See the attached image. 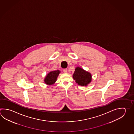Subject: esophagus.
Segmentation results:
<instances>
[{
    "label": "esophagus",
    "mask_w": 134,
    "mask_h": 134,
    "mask_svg": "<svg viewBox=\"0 0 134 134\" xmlns=\"http://www.w3.org/2000/svg\"><path fill=\"white\" fill-rule=\"evenodd\" d=\"M63 72H64V73H67V69H63Z\"/></svg>",
    "instance_id": "obj_1"
}]
</instances>
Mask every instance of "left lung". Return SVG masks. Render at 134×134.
I'll use <instances>...</instances> for the list:
<instances>
[{
    "label": "left lung",
    "instance_id": "left-lung-1",
    "mask_svg": "<svg viewBox=\"0 0 134 134\" xmlns=\"http://www.w3.org/2000/svg\"><path fill=\"white\" fill-rule=\"evenodd\" d=\"M77 83L81 86H87L92 81L91 73L80 67H76L72 75Z\"/></svg>",
    "mask_w": 134,
    "mask_h": 134
}]
</instances>
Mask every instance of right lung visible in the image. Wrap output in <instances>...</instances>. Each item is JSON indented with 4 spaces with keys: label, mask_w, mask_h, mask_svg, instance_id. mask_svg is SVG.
<instances>
[{
    "label": "right lung",
    "mask_w": 134,
    "mask_h": 134,
    "mask_svg": "<svg viewBox=\"0 0 134 134\" xmlns=\"http://www.w3.org/2000/svg\"><path fill=\"white\" fill-rule=\"evenodd\" d=\"M60 72L61 71L58 70L56 71H51L50 72L46 74L44 79V83L48 85H53L57 81V77Z\"/></svg>",
    "instance_id": "add662e5"
}]
</instances>
